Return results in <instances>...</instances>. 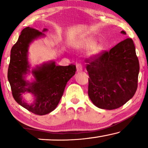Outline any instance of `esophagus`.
I'll return each instance as SVG.
<instances>
[{
	"mask_svg": "<svg viewBox=\"0 0 148 148\" xmlns=\"http://www.w3.org/2000/svg\"><path fill=\"white\" fill-rule=\"evenodd\" d=\"M76 66H77V72H80L83 70V66L81 64H79V63L77 64Z\"/></svg>",
	"mask_w": 148,
	"mask_h": 148,
	"instance_id": "esophagus-1",
	"label": "esophagus"
}]
</instances>
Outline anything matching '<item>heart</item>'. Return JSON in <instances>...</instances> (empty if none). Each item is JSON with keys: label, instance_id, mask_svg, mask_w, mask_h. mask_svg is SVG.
<instances>
[{"label": "heart", "instance_id": "obj_1", "mask_svg": "<svg viewBox=\"0 0 148 148\" xmlns=\"http://www.w3.org/2000/svg\"><path fill=\"white\" fill-rule=\"evenodd\" d=\"M95 45V42L93 41V40H90V41L87 42L86 44H85V46L86 47L88 48H91L93 47ZM102 49V47L101 46H96L93 48V50H92V54H98L100 53L101 52V50Z\"/></svg>", "mask_w": 148, "mask_h": 148}]
</instances>
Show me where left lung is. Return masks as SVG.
<instances>
[{"label":"left lung","instance_id":"1","mask_svg":"<svg viewBox=\"0 0 148 148\" xmlns=\"http://www.w3.org/2000/svg\"><path fill=\"white\" fill-rule=\"evenodd\" d=\"M126 34L124 31L121 32ZM89 75L88 95L95 106L106 110L122 106L137 88L139 64L131 38L119 42L109 51L86 59Z\"/></svg>","mask_w":148,"mask_h":148}]
</instances>
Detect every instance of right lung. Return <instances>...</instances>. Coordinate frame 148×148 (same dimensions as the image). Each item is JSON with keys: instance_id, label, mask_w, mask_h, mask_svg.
<instances>
[{"instance_id": "right-lung-1", "label": "right lung", "mask_w": 148, "mask_h": 148, "mask_svg": "<svg viewBox=\"0 0 148 148\" xmlns=\"http://www.w3.org/2000/svg\"><path fill=\"white\" fill-rule=\"evenodd\" d=\"M46 30L44 29L43 32ZM42 36L44 34L29 27L22 30L17 42L11 48L7 75L15 100L23 108L38 115L48 114L56 108L66 83L76 71L75 64L56 66L55 62H52L32 70L35 82L29 83L24 79V75L29 71L27 60L29 44ZM25 92H32L35 96L33 104L28 105L22 100L21 95Z\"/></svg>"}]
</instances>
